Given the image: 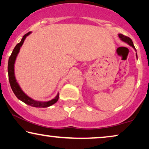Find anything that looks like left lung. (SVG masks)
Here are the masks:
<instances>
[{
	"mask_svg": "<svg viewBox=\"0 0 149 149\" xmlns=\"http://www.w3.org/2000/svg\"><path fill=\"white\" fill-rule=\"evenodd\" d=\"M118 36H119L120 39H121L122 41L126 42V43H127L128 45H129L132 47L134 49V50H135L136 52V49L135 47H134V43H133V42H132V40L131 39V38H130V37H127V36H126L125 35H123V34H118ZM136 58H138L137 53L136 54Z\"/></svg>",
	"mask_w": 149,
	"mask_h": 149,
	"instance_id": "1",
	"label": "left lung"
}]
</instances>
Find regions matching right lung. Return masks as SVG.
I'll return each instance as SVG.
<instances>
[{"label": "right lung", "mask_w": 149, "mask_h": 149, "mask_svg": "<svg viewBox=\"0 0 149 149\" xmlns=\"http://www.w3.org/2000/svg\"><path fill=\"white\" fill-rule=\"evenodd\" d=\"M30 34H31V32H28L27 34H26L25 35H24L23 38H22L21 41H20V42H19L18 44L16 45L15 48L13 49V52H12L11 56L9 57V62H8V74H9V80L10 85H11L12 90H13L15 96L17 97L18 99L20 100L23 102L26 103V104L37 108L49 107L57 102V101H58L59 99V93H58V94H57L56 96L55 97L54 99L51 100L49 101L41 102L34 100L32 99L31 97L28 96V95L22 91L21 87H19V84H18V83L17 82V80H16L15 77L14 64H15L16 58H17L18 54H19V49L24 43V40H25L26 38Z\"/></svg>", "instance_id": "obj_1"}]
</instances>
